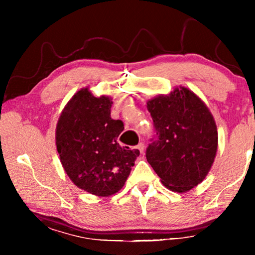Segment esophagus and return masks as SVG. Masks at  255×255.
Here are the masks:
<instances>
[{
    "label": "esophagus",
    "instance_id": "34e87169",
    "mask_svg": "<svg viewBox=\"0 0 255 255\" xmlns=\"http://www.w3.org/2000/svg\"><path fill=\"white\" fill-rule=\"evenodd\" d=\"M137 148L139 149V152H140V153H144V149H145V145H144V143H141V141H140V143L137 145Z\"/></svg>",
    "mask_w": 255,
    "mask_h": 255
}]
</instances>
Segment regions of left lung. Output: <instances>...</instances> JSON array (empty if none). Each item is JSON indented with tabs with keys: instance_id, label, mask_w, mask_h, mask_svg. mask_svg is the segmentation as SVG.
Wrapping results in <instances>:
<instances>
[{
	"instance_id": "8db88e82",
	"label": "left lung",
	"mask_w": 255,
	"mask_h": 255,
	"mask_svg": "<svg viewBox=\"0 0 255 255\" xmlns=\"http://www.w3.org/2000/svg\"><path fill=\"white\" fill-rule=\"evenodd\" d=\"M155 135L146 158L167 189L184 192L208 174L217 152L218 133L206 105L190 90L147 102Z\"/></svg>"
}]
</instances>
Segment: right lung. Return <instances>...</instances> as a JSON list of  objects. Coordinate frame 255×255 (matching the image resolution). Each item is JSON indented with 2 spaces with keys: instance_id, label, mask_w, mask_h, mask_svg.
Returning a JSON list of instances; mask_svg holds the SVG:
<instances>
[{
  "instance_id": "obj_1",
  "label": "right lung",
  "mask_w": 255,
  "mask_h": 255,
  "mask_svg": "<svg viewBox=\"0 0 255 255\" xmlns=\"http://www.w3.org/2000/svg\"><path fill=\"white\" fill-rule=\"evenodd\" d=\"M112 101L88 89L74 94L60 115L56 146L64 170L77 187L92 195L111 196L124 187L138 149L122 147V120L110 116Z\"/></svg>"
}]
</instances>
